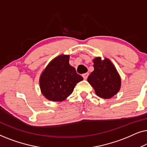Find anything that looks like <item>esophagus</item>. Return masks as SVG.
I'll list each match as a JSON object with an SVG mask.
<instances>
[{
    "label": "esophagus",
    "instance_id": "obj_1",
    "mask_svg": "<svg viewBox=\"0 0 147 147\" xmlns=\"http://www.w3.org/2000/svg\"><path fill=\"white\" fill-rule=\"evenodd\" d=\"M88 76H89V74L88 73H86V74H83V78H84V80H86L88 78Z\"/></svg>",
    "mask_w": 147,
    "mask_h": 147
}]
</instances>
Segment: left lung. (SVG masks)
<instances>
[{"label": "left lung", "mask_w": 147, "mask_h": 147, "mask_svg": "<svg viewBox=\"0 0 147 147\" xmlns=\"http://www.w3.org/2000/svg\"><path fill=\"white\" fill-rule=\"evenodd\" d=\"M94 70L88 78V82L94 88L96 95L109 99L120 90L121 79L110 59L96 57L93 59Z\"/></svg>", "instance_id": "obj_1"}]
</instances>
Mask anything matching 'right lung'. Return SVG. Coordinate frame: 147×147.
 <instances>
[{
	"label": "right lung",
	"instance_id": "obj_1",
	"mask_svg": "<svg viewBox=\"0 0 147 147\" xmlns=\"http://www.w3.org/2000/svg\"><path fill=\"white\" fill-rule=\"evenodd\" d=\"M69 55H61L51 61L39 79L41 93L53 102L65 100L74 91L76 84L83 78L69 63Z\"/></svg>",
	"mask_w": 147,
	"mask_h": 147
}]
</instances>
